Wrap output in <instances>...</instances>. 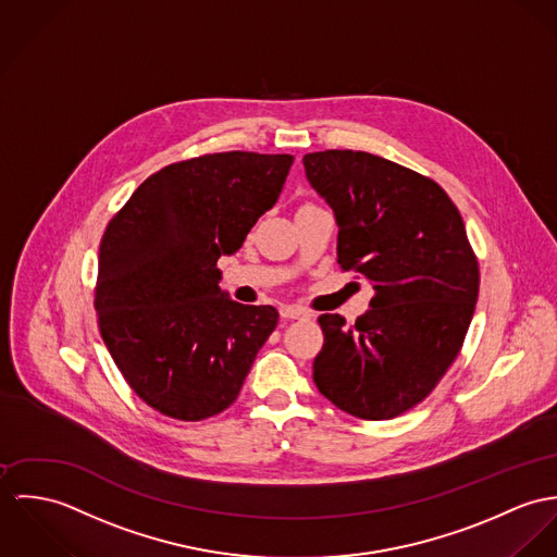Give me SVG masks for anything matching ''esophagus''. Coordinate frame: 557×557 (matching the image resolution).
<instances>
[{
  "label": "esophagus",
  "instance_id": "1",
  "mask_svg": "<svg viewBox=\"0 0 557 557\" xmlns=\"http://www.w3.org/2000/svg\"><path fill=\"white\" fill-rule=\"evenodd\" d=\"M282 318H308V309L299 308V306H282L280 308Z\"/></svg>",
  "mask_w": 557,
  "mask_h": 557
}]
</instances>
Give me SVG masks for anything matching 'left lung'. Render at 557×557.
I'll return each mask as SVG.
<instances>
[{
	"mask_svg": "<svg viewBox=\"0 0 557 557\" xmlns=\"http://www.w3.org/2000/svg\"><path fill=\"white\" fill-rule=\"evenodd\" d=\"M311 187L337 222V262L373 284L352 326L318 318V391L339 410L384 421L423 401L459 355L479 299V262L448 194L368 151L304 156Z\"/></svg>",
	"mask_w": 557,
	"mask_h": 557,
	"instance_id": "left-lung-1",
	"label": "left lung"
}]
</instances>
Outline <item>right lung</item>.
Instances as JSON below:
<instances>
[{
	"label": "right lung",
	"mask_w": 557,
	"mask_h": 557,
	"mask_svg": "<svg viewBox=\"0 0 557 557\" xmlns=\"http://www.w3.org/2000/svg\"><path fill=\"white\" fill-rule=\"evenodd\" d=\"M293 160L226 151L164 166L109 222L94 306L115 366L153 410L202 421L237 399L280 313L233 301L218 258L277 202Z\"/></svg>",
	"instance_id": "right-lung-1"
}]
</instances>
